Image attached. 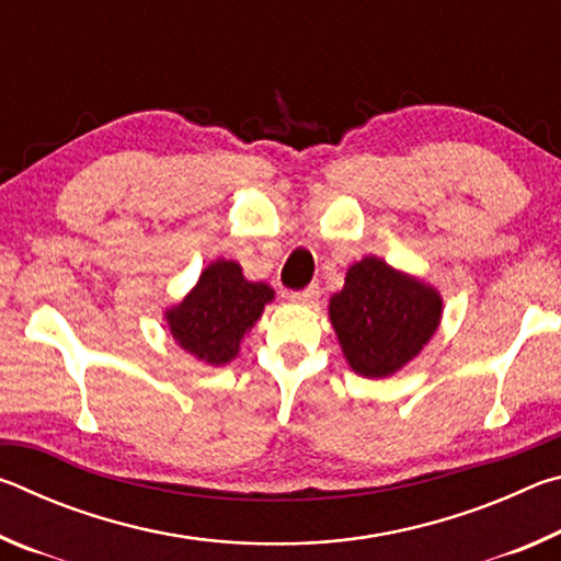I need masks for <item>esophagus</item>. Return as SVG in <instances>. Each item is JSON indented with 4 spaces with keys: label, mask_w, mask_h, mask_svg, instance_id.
I'll return each mask as SVG.
<instances>
[{
    "label": "esophagus",
    "mask_w": 561,
    "mask_h": 561,
    "mask_svg": "<svg viewBox=\"0 0 561 561\" xmlns=\"http://www.w3.org/2000/svg\"><path fill=\"white\" fill-rule=\"evenodd\" d=\"M319 284H309L307 289H301V291H291L289 294V299L294 301V304H314L317 299H319Z\"/></svg>",
    "instance_id": "obj_1"
}]
</instances>
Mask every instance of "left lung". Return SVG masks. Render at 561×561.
Listing matches in <instances>:
<instances>
[{"instance_id":"1","label":"left lung","mask_w":561,"mask_h":561,"mask_svg":"<svg viewBox=\"0 0 561 561\" xmlns=\"http://www.w3.org/2000/svg\"><path fill=\"white\" fill-rule=\"evenodd\" d=\"M329 319L351 371L388 378L421 354L443 319V297L415 274L381 257L354 262L344 289L329 299Z\"/></svg>"}]
</instances>
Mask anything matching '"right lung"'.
Returning a JSON list of instances; mask_svg holds the SVG:
<instances>
[{"label":"right lung","mask_w":561,"mask_h":561,"mask_svg":"<svg viewBox=\"0 0 561 561\" xmlns=\"http://www.w3.org/2000/svg\"><path fill=\"white\" fill-rule=\"evenodd\" d=\"M274 299L264 282L244 279L232 260H215L183 299L165 309L170 336L185 354L207 366H225L240 354V341Z\"/></svg>","instance_id":"add662e5"}]
</instances>
